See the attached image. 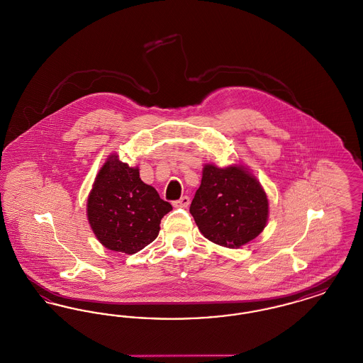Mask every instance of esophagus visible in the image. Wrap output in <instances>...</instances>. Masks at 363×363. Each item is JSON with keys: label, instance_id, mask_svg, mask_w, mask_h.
Wrapping results in <instances>:
<instances>
[{"label": "esophagus", "instance_id": "esophagus-1", "mask_svg": "<svg viewBox=\"0 0 363 363\" xmlns=\"http://www.w3.org/2000/svg\"><path fill=\"white\" fill-rule=\"evenodd\" d=\"M190 199L188 196H184V197H181L179 200H177V201H174L173 206L175 208H186L189 206Z\"/></svg>", "mask_w": 363, "mask_h": 363}]
</instances>
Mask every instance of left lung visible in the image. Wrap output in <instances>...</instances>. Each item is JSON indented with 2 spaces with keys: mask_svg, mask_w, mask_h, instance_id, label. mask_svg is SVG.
Here are the masks:
<instances>
[{
  "mask_svg": "<svg viewBox=\"0 0 363 363\" xmlns=\"http://www.w3.org/2000/svg\"><path fill=\"white\" fill-rule=\"evenodd\" d=\"M190 213L207 240L238 249L262 233L269 203L259 179L246 166L240 163L222 169L206 163Z\"/></svg>",
  "mask_w": 363,
  "mask_h": 363,
  "instance_id": "left-lung-1",
  "label": "left lung"
}]
</instances>
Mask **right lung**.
Wrapping results in <instances>:
<instances>
[{
    "label": "right lung",
    "mask_w": 363,
    "mask_h": 363,
    "mask_svg": "<svg viewBox=\"0 0 363 363\" xmlns=\"http://www.w3.org/2000/svg\"><path fill=\"white\" fill-rule=\"evenodd\" d=\"M173 209L117 154L107 156L86 200V219L98 241L113 252L138 253L155 241L162 218Z\"/></svg>",
    "instance_id": "right-lung-1"
}]
</instances>
